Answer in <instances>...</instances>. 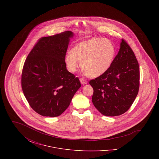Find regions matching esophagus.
Returning <instances> with one entry per match:
<instances>
[{"mask_svg":"<svg viewBox=\"0 0 159 159\" xmlns=\"http://www.w3.org/2000/svg\"><path fill=\"white\" fill-rule=\"evenodd\" d=\"M80 83H82V84H87L88 83V82H87V80H86L85 79H80Z\"/></svg>","mask_w":159,"mask_h":159,"instance_id":"1","label":"esophagus"}]
</instances>
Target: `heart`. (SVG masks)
<instances>
[{"mask_svg":"<svg viewBox=\"0 0 159 159\" xmlns=\"http://www.w3.org/2000/svg\"><path fill=\"white\" fill-rule=\"evenodd\" d=\"M115 56V48L108 40L93 38L75 46L64 56V61L68 71L76 72L80 62L83 71L91 77L105 73L111 67Z\"/></svg>","mask_w":159,"mask_h":159,"instance_id":"1","label":"heart"}]
</instances>
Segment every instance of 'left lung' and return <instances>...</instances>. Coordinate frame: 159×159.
<instances>
[{
    "instance_id": "obj_1",
    "label": "left lung",
    "mask_w": 159,
    "mask_h": 159,
    "mask_svg": "<svg viewBox=\"0 0 159 159\" xmlns=\"http://www.w3.org/2000/svg\"><path fill=\"white\" fill-rule=\"evenodd\" d=\"M89 84L93 89V104L102 114L117 116L128 110L139 91V67L135 54L124 40L111 67Z\"/></svg>"
}]
</instances>
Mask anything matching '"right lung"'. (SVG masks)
<instances>
[{"mask_svg": "<svg viewBox=\"0 0 159 159\" xmlns=\"http://www.w3.org/2000/svg\"><path fill=\"white\" fill-rule=\"evenodd\" d=\"M67 31L40 38L24 64L21 86L31 107L46 117H57L70 105L80 88L78 77L67 70L64 58L71 38Z\"/></svg>", "mask_w": 159, "mask_h": 159, "instance_id": "obj_1", "label": "right lung"}]
</instances>
